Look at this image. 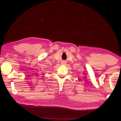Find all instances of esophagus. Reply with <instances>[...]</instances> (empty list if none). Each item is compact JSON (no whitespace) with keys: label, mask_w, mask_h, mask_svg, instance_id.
Listing matches in <instances>:
<instances>
[{"label":"esophagus","mask_w":121,"mask_h":121,"mask_svg":"<svg viewBox=\"0 0 121 121\" xmlns=\"http://www.w3.org/2000/svg\"><path fill=\"white\" fill-rule=\"evenodd\" d=\"M61 64H62V65H65V64H66V63H65V61H63V62H62Z\"/></svg>","instance_id":"esophagus-1"}]
</instances>
